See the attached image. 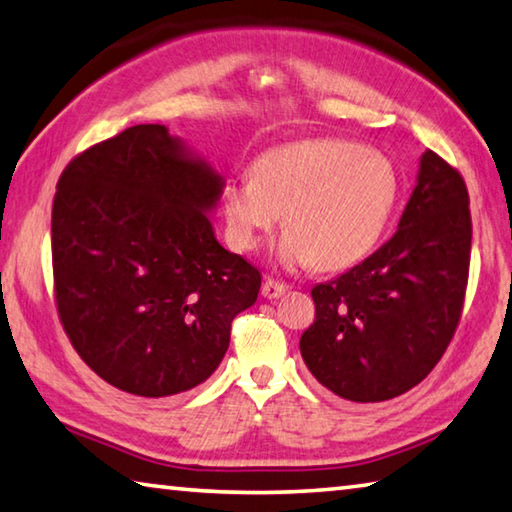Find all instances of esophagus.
Segmentation results:
<instances>
[{"label":"esophagus","instance_id":"obj_1","mask_svg":"<svg viewBox=\"0 0 512 512\" xmlns=\"http://www.w3.org/2000/svg\"><path fill=\"white\" fill-rule=\"evenodd\" d=\"M284 293H287V284L275 282V280H271V277H268V280H264V284H262V296H264L266 300H275V298L284 296Z\"/></svg>","mask_w":512,"mask_h":512}]
</instances>
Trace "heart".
<instances>
[{
	"mask_svg": "<svg viewBox=\"0 0 512 512\" xmlns=\"http://www.w3.org/2000/svg\"><path fill=\"white\" fill-rule=\"evenodd\" d=\"M400 198V176L381 151L348 140H305L259 155L246 180L223 187L221 210L237 250H255L280 221L277 264L339 271L366 257Z\"/></svg>",
	"mask_w": 512,
	"mask_h": 512,
	"instance_id": "1",
	"label": "heart"
}]
</instances>
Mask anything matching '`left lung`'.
Segmentation results:
<instances>
[{"mask_svg": "<svg viewBox=\"0 0 512 512\" xmlns=\"http://www.w3.org/2000/svg\"><path fill=\"white\" fill-rule=\"evenodd\" d=\"M470 248L461 173L433 151L422 153L395 235L311 289L316 320L300 336L311 375L350 402L393 400L418 386L456 332Z\"/></svg>", "mask_w": 512, "mask_h": 512, "instance_id": "left-lung-1", "label": "left lung"}]
</instances>
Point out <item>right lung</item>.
Returning <instances> with one entry per match:
<instances>
[{
	"mask_svg": "<svg viewBox=\"0 0 512 512\" xmlns=\"http://www.w3.org/2000/svg\"><path fill=\"white\" fill-rule=\"evenodd\" d=\"M225 180L167 126L140 124L67 164L51 212L56 302L81 359L119 391L185 393L219 368L262 275L210 216Z\"/></svg>",
	"mask_w": 512,
	"mask_h": 512,
	"instance_id": "obj_1",
	"label": "right lung"
}]
</instances>
